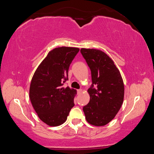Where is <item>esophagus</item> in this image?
I'll return each mask as SVG.
<instances>
[{
  "label": "esophagus",
  "instance_id": "34e87169",
  "mask_svg": "<svg viewBox=\"0 0 154 154\" xmlns=\"http://www.w3.org/2000/svg\"><path fill=\"white\" fill-rule=\"evenodd\" d=\"M82 92H83V90H82V89H79V90H77V93H78V94H81Z\"/></svg>",
  "mask_w": 154,
  "mask_h": 154
}]
</instances>
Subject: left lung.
<instances>
[{
  "mask_svg": "<svg viewBox=\"0 0 154 154\" xmlns=\"http://www.w3.org/2000/svg\"><path fill=\"white\" fill-rule=\"evenodd\" d=\"M90 67L92 85L88 89L90 100L83 107L88 123L103 126L109 123L120 109L124 85L120 72L110 57L96 49H81Z\"/></svg>",
  "mask_w": 154,
  "mask_h": 154,
  "instance_id": "left-lung-1",
  "label": "left lung"
}]
</instances>
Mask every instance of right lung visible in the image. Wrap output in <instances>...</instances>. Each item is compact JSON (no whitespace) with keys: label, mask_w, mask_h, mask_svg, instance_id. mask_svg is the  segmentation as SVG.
<instances>
[{"label":"right lung","mask_w":154,"mask_h":154,"mask_svg":"<svg viewBox=\"0 0 154 154\" xmlns=\"http://www.w3.org/2000/svg\"><path fill=\"white\" fill-rule=\"evenodd\" d=\"M79 48L60 47L48 53L34 73L29 96L38 118L50 126H58L66 122L73 107L75 89L64 88L70 64Z\"/></svg>","instance_id":"obj_1"}]
</instances>
